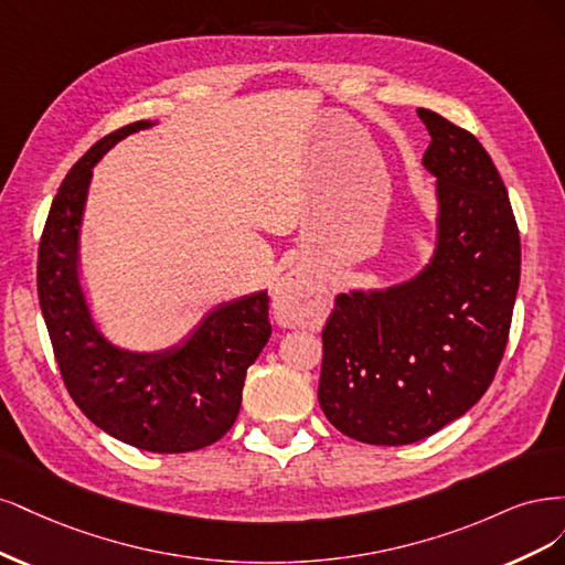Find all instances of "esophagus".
<instances>
[{
  "label": "esophagus",
  "mask_w": 565,
  "mask_h": 565,
  "mask_svg": "<svg viewBox=\"0 0 565 565\" xmlns=\"http://www.w3.org/2000/svg\"><path fill=\"white\" fill-rule=\"evenodd\" d=\"M315 296V286L309 281L305 271H288V275L279 281L275 288V312L281 321H288L294 317V309L305 305Z\"/></svg>",
  "instance_id": "obj_1"
}]
</instances>
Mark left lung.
Listing matches in <instances>:
<instances>
[{
	"label": "left lung",
	"mask_w": 565,
	"mask_h": 565,
	"mask_svg": "<svg viewBox=\"0 0 565 565\" xmlns=\"http://www.w3.org/2000/svg\"><path fill=\"white\" fill-rule=\"evenodd\" d=\"M431 136L436 248L420 275L340 294L323 326L319 404L350 439L404 446L458 420L493 382L521 277L512 204L483 145L417 107Z\"/></svg>",
	"instance_id": "obj_1"
}]
</instances>
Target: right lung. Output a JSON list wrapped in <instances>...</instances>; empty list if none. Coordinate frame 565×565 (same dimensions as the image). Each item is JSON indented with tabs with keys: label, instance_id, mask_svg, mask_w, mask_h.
<instances>
[{
	"label": "right lung",
	"instance_id": "obj_1",
	"mask_svg": "<svg viewBox=\"0 0 565 565\" xmlns=\"http://www.w3.org/2000/svg\"><path fill=\"white\" fill-rule=\"evenodd\" d=\"M142 119L105 136L65 175L40 242L38 294L72 402L115 439L150 452H190L230 431L246 369L271 335L267 290L223 302L171 350L129 352L98 331L82 294L79 227L96 161Z\"/></svg>",
	"mask_w": 565,
	"mask_h": 565
}]
</instances>
